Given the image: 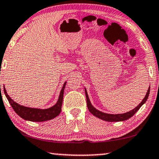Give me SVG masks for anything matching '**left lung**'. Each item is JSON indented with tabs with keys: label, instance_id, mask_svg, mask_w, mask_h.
I'll return each mask as SVG.
<instances>
[{
	"label": "left lung",
	"instance_id": "obj_1",
	"mask_svg": "<svg viewBox=\"0 0 159 159\" xmlns=\"http://www.w3.org/2000/svg\"><path fill=\"white\" fill-rule=\"evenodd\" d=\"M85 89V95H86V99H87V107H88L89 111L91 112L93 116H95L97 118L102 119L103 120L105 121H108V122H118V121H124L126 120L129 119L131 118L133 115H134L135 112H136L138 110L140 109L143 105L144 104L145 102H146L147 99L148 98L149 93H150V87L148 89V91H147V93L145 98L143 99L142 102L140 103V104L138 105L137 107H135L134 109H133L132 110H130L129 112H125V113H123V114H107V113H105V112H102L100 111V110H97L95 107H94L93 105H92L90 100H89L88 95H87V92Z\"/></svg>",
	"mask_w": 159,
	"mask_h": 159
}]
</instances>
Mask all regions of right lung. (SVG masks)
<instances>
[{"instance_id":"1","label":"right lung","mask_w":159,"mask_h":159,"mask_svg":"<svg viewBox=\"0 0 159 159\" xmlns=\"http://www.w3.org/2000/svg\"><path fill=\"white\" fill-rule=\"evenodd\" d=\"M66 83V82H64L60 92V94H59V99L56 104L54 106L47 108V109H39V108H32L23 106V105L18 104L17 102H16L14 100H13L9 97V95L7 94V92L4 86L3 90L11 107H13L14 111L16 112L17 115H18L20 118L32 122H43L56 118L61 112V105H62L64 97V90Z\"/></svg>"}]
</instances>
